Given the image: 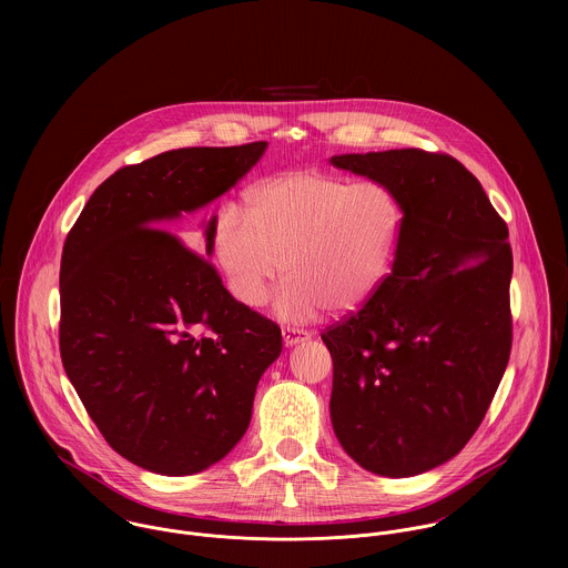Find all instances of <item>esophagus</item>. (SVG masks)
<instances>
[{"label": "esophagus", "mask_w": 568, "mask_h": 568, "mask_svg": "<svg viewBox=\"0 0 568 568\" xmlns=\"http://www.w3.org/2000/svg\"><path fill=\"white\" fill-rule=\"evenodd\" d=\"M282 336H284V345L293 347V345H297V343H302V341H308V338H311V332H308V329H300V327L286 325V327H282Z\"/></svg>", "instance_id": "obj_1"}]
</instances>
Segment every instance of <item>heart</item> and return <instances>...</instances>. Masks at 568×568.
Returning a JSON list of instances; mask_svg holds the SVG:
<instances>
[{"label":"heart","mask_w":568,"mask_h":568,"mask_svg":"<svg viewBox=\"0 0 568 568\" xmlns=\"http://www.w3.org/2000/svg\"><path fill=\"white\" fill-rule=\"evenodd\" d=\"M246 216L221 210L214 255L232 297L260 308L275 282L286 322H311L324 308H361L389 273L400 234V205L378 181H349L322 170H291L251 185Z\"/></svg>","instance_id":"heart-1"}]
</instances>
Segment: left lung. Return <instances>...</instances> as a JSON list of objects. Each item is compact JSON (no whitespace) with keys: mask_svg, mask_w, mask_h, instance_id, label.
<instances>
[{"mask_svg":"<svg viewBox=\"0 0 568 568\" xmlns=\"http://www.w3.org/2000/svg\"><path fill=\"white\" fill-rule=\"evenodd\" d=\"M383 183L403 221L392 273L325 327L329 415L343 450L381 477L422 475L475 435L511 352V246L479 179L450 155H336Z\"/></svg>","mask_w":568,"mask_h":568,"instance_id":"1","label":"left lung"}]
</instances>
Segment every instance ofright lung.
<instances>
[{
	"label": "right lung",
	"instance_id": "right-lung-1",
	"mask_svg": "<svg viewBox=\"0 0 568 568\" xmlns=\"http://www.w3.org/2000/svg\"><path fill=\"white\" fill-rule=\"evenodd\" d=\"M264 151L196 146L124 165L63 244L65 374L109 446L144 470L183 477L221 462L282 352L280 325L241 306L207 260L216 216L196 241L205 256L159 227L225 194Z\"/></svg>",
	"mask_w": 568,
	"mask_h": 568
}]
</instances>
